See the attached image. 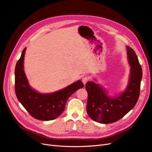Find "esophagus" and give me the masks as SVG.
Segmentation results:
<instances>
[{
	"instance_id": "34e87169",
	"label": "esophagus",
	"mask_w": 152,
	"mask_h": 152,
	"mask_svg": "<svg viewBox=\"0 0 152 152\" xmlns=\"http://www.w3.org/2000/svg\"><path fill=\"white\" fill-rule=\"evenodd\" d=\"M89 79H90V78L89 77H84L82 78V82H83V84L85 85L87 82L89 80Z\"/></svg>"
}]
</instances>
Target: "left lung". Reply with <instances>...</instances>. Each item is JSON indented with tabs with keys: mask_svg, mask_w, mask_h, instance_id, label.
Instances as JSON below:
<instances>
[{
	"mask_svg": "<svg viewBox=\"0 0 152 152\" xmlns=\"http://www.w3.org/2000/svg\"><path fill=\"white\" fill-rule=\"evenodd\" d=\"M126 49L131 68L125 90L118 96H110L107 89L93 81H88L86 84L88 94L87 112L96 122L102 124L117 122L134 108L138 100L142 68L134 50L129 46Z\"/></svg>",
	"mask_w": 152,
	"mask_h": 152,
	"instance_id": "1",
	"label": "left lung"
}]
</instances>
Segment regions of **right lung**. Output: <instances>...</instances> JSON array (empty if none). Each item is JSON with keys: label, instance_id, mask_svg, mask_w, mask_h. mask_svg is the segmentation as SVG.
Segmentation results:
<instances>
[{"label": "right lung", "instance_id": "1", "mask_svg": "<svg viewBox=\"0 0 152 152\" xmlns=\"http://www.w3.org/2000/svg\"><path fill=\"white\" fill-rule=\"evenodd\" d=\"M26 48L22 51L15 71V93L18 101L34 118L40 121H52L65 110L68 99L76 91L84 87L80 80L65 88L51 93H40L30 86L24 70Z\"/></svg>", "mask_w": 152, "mask_h": 152}]
</instances>
